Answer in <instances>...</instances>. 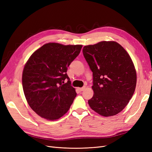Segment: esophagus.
<instances>
[{"instance_id":"obj_1","label":"esophagus","mask_w":152,"mask_h":152,"mask_svg":"<svg viewBox=\"0 0 152 152\" xmlns=\"http://www.w3.org/2000/svg\"><path fill=\"white\" fill-rule=\"evenodd\" d=\"M84 89H85V87H80V88H79V90L80 91H83L84 90Z\"/></svg>"}]
</instances>
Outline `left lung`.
Returning a JSON list of instances; mask_svg holds the SVG:
<instances>
[{
    "instance_id": "1",
    "label": "left lung",
    "mask_w": 152,
    "mask_h": 152,
    "mask_svg": "<svg viewBox=\"0 0 152 152\" xmlns=\"http://www.w3.org/2000/svg\"><path fill=\"white\" fill-rule=\"evenodd\" d=\"M82 52L93 72L90 107L102 116L115 115L126 107L136 88V72L130 56L114 41L85 45Z\"/></svg>"
}]
</instances>
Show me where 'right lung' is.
I'll use <instances>...</instances> for the list:
<instances>
[{
  "instance_id": "add662e5",
  "label": "right lung",
  "mask_w": 152,
  "mask_h": 152,
  "mask_svg": "<svg viewBox=\"0 0 152 152\" xmlns=\"http://www.w3.org/2000/svg\"><path fill=\"white\" fill-rule=\"evenodd\" d=\"M82 48V45L45 44L26 62L23 89L29 106L41 117L56 120L70 108L77 93L66 72Z\"/></svg>"
}]
</instances>
